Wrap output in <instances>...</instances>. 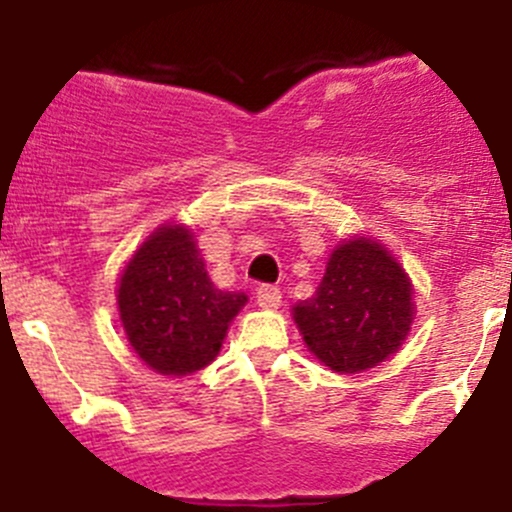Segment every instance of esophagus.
<instances>
[{
  "mask_svg": "<svg viewBox=\"0 0 512 512\" xmlns=\"http://www.w3.org/2000/svg\"><path fill=\"white\" fill-rule=\"evenodd\" d=\"M257 303H260L262 308H278L280 306V298H283V293H280L278 285H260L255 293Z\"/></svg>",
  "mask_w": 512,
  "mask_h": 512,
  "instance_id": "34e87169",
  "label": "esophagus"
}]
</instances>
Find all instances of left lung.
I'll return each instance as SVG.
<instances>
[{
    "label": "left lung",
    "instance_id": "8db88e82",
    "mask_svg": "<svg viewBox=\"0 0 512 512\" xmlns=\"http://www.w3.org/2000/svg\"><path fill=\"white\" fill-rule=\"evenodd\" d=\"M411 290L380 245L352 239L336 247L316 296L298 303L293 319L326 367L354 375L398 352L413 321Z\"/></svg>",
    "mask_w": 512,
    "mask_h": 512
}]
</instances>
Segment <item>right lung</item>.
I'll list each match as a JSON object with an SVG mask.
<instances>
[{
    "label": "right lung",
    "instance_id": "1",
    "mask_svg": "<svg viewBox=\"0 0 512 512\" xmlns=\"http://www.w3.org/2000/svg\"><path fill=\"white\" fill-rule=\"evenodd\" d=\"M245 301V293L214 288L183 227H160L147 239L124 267L117 296L127 339L163 375L209 365Z\"/></svg>",
    "mask_w": 512,
    "mask_h": 512
}]
</instances>
